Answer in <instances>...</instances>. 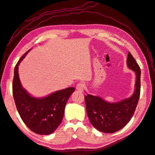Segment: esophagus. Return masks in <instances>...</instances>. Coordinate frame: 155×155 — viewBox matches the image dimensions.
<instances>
[{
	"mask_svg": "<svg viewBox=\"0 0 155 155\" xmlns=\"http://www.w3.org/2000/svg\"><path fill=\"white\" fill-rule=\"evenodd\" d=\"M76 89H77V91H78L79 92H83L84 84L82 83H79L76 85Z\"/></svg>",
	"mask_w": 155,
	"mask_h": 155,
	"instance_id": "1",
	"label": "esophagus"
}]
</instances>
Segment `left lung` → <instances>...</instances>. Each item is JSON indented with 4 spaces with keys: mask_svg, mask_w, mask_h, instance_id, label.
<instances>
[{
    "mask_svg": "<svg viewBox=\"0 0 155 155\" xmlns=\"http://www.w3.org/2000/svg\"><path fill=\"white\" fill-rule=\"evenodd\" d=\"M127 65L136 74L134 91L130 97L111 103L97 96H85L89 120L101 132L113 133L122 129L132 118L137 108L140 94L141 72L139 65L130 52L127 59Z\"/></svg>",
    "mask_w": 155,
    "mask_h": 155,
    "instance_id": "left-lung-1",
    "label": "left lung"
}]
</instances>
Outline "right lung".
Segmentation results:
<instances>
[{"mask_svg":"<svg viewBox=\"0 0 155 155\" xmlns=\"http://www.w3.org/2000/svg\"><path fill=\"white\" fill-rule=\"evenodd\" d=\"M30 51L22 56L14 69V101L18 114L28 127L36 134H50L61 123L65 106L68 98L75 91V88L68 87L55 91L43 97L30 95L22 87L18 72V65Z\"/></svg>","mask_w":155,"mask_h":155,"instance_id":"obj_1","label":"right lung"}]
</instances>
